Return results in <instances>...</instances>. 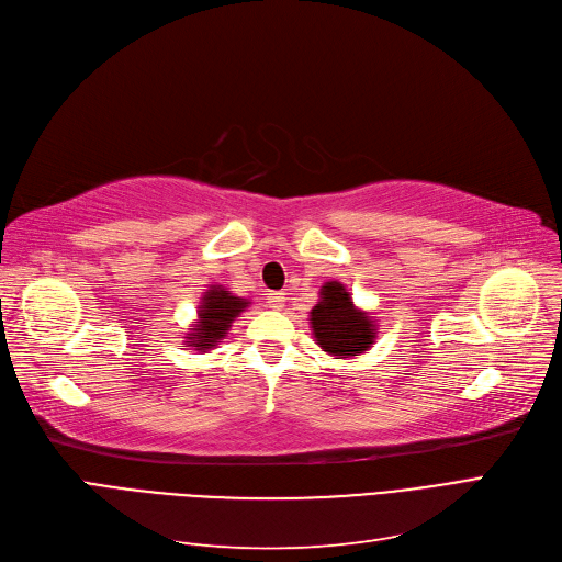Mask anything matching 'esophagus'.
Here are the masks:
<instances>
[{
  "label": "esophagus",
  "instance_id": "34e87169",
  "mask_svg": "<svg viewBox=\"0 0 562 562\" xmlns=\"http://www.w3.org/2000/svg\"><path fill=\"white\" fill-rule=\"evenodd\" d=\"M284 294L282 292H273V294H268L266 296V303H268V307H273V310H282L284 307Z\"/></svg>",
  "mask_w": 562,
  "mask_h": 562
}]
</instances>
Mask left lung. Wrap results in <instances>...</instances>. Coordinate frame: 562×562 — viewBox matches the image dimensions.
Returning <instances> with one entry per match:
<instances>
[{
	"instance_id": "obj_1",
	"label": "left lung",
	"mask_w": 562,
	"mask_h": 562,
	"mask_svg": "<svg viewBox=\"0 0 562 562\" xmlns=\"http://www.w3.org/2000/svg\"><path fill=\"white\" fill-rule=\"evenodd\" d=\"M310 324L317 345L338 359L363 355L378 338L375 322L366 310L355 305L345 284L336 280L322 286L319 303L310 313Z\"/></svg>"
}]
</instances>
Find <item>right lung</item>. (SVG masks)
<instances>
[{
    "label": "right lung",
    "mask_w": 562,
    "mask_h": 562,
    "mask_svg": "<svg viewBox=\"0 0 562 562\" xmlns=\"http://www.w3.org/2000/svg\"><path fill=\"white\" fill-rule=\"evenodd\" d=\"M247 307L245 299H238L234 294H228L224 286L213 284L201 299L199 305V319L194 328H190L187 334V347H196L199 351L213 349L228 328H232V322L243 313Z\"/></svg>",
    "instance_id": "add662e5"
}]
</instances>
